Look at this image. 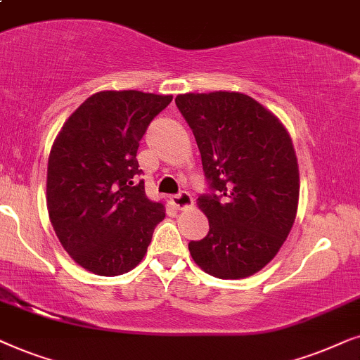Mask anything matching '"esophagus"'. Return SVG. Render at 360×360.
Returning <instances> with one entry per match:
<instances>
[{"instance_id": "1", "label": "esophagus", "mask_w": 360, "mask_h": 360, "mask_svg": "<svg viewBox=\"0 0 360 360\" xmlns=\"http://www.w3.org/2000/svg\"><path fill=\"white\" fill-rule=\"evenodd\" d=\"M171 202H172V205H174L176 209H179V210L191 209L194 205L193 198H191V194L186 193V191H183V193H179V194H176V195H172Z\"/></svg>"}]
</instances>
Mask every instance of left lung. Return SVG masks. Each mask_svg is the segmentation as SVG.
Listing matches in <instances>:
<instances>
[{
	"mask_svg": "<svg viewBox=\"0 0 360 360\" xmlns=\"http://www.w3.org/2000/svg\"><path fill=\"white\" fill-rule=\"evenodd\" d=\"M202 158L210 194L198 205L209 233L189 242L193 260L220 280H238L273 260L296 219L300 171L286 128L245 94L177 95Z\"/></svg>",
	"mask_w": 360,
	"mask_h": 360,
	"instance_id": "1",
	"label": "left lung"
}]
</instances>
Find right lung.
I'll list each match as a JSON object with an SVG mask.
<instances>
[{"mask_svg": "<svg viewBox=\"0 0 360 360\" xmlns=\"http://www.w3.org/2000/svg\"><path fill=\"white\" fill-rule=\"evenodd\" d=\"M172 95L138 90L94 94L67 118L47 165V210L64 250L102 276L143 260L165 219L138 181L136 151L148 124Z\"/></svg>", "mask_w": 360, "mask_h": 360, "instance_id": "1", "label": "right lung"}]
</instances>
